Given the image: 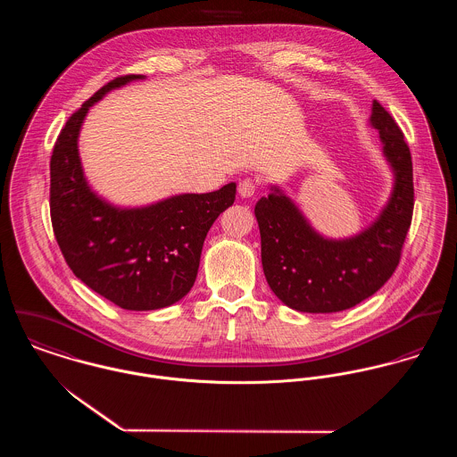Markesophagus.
<instances>
[{
	"instance_id": "1",
	"label": "esophagus",
	"mask_w": 457,
	"mask_h": 457,
	"mask_svg": "<svg viewBox=\"0 0 457 457\" xmlns=\"http://www.w3.org/2000/svg\"><path fill=\"white\" fill-rule=\"evenodd\" d=\"M237 190H239V195L243 196V198H252V196L255 195V192H257V185L252 179H243L239 183Z\"/></svg>"
}]
</instances>
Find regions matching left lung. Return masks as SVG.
Instances as JSON below:
<instances>
[{"instance_id":"left-lung-1","label":"left lung","mask_w":457,"mask_h":457,"mask_svg":"<svg viewBox=\"0 0 457 457\" xmlns=\"http://www.w3.org/2000/svg\"><path fill=\"white\" fill-rule=\"evenodd\" d=\"M370 125L378 130L394 178L391 196L370 227L352 237H326L276 185L255 205L265 279L276 297L295 312L353 308L380 290L399 263L413 212L411 156L399 127L377 100Z\"/></svg>"}]
</instances>
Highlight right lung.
<instances>
[{"instance_id": "1", "label": "right lung", "mask_w": 457, "mask_h": 457, "mask_svg": "<svg viewBox=\"0 0 457 457\" xmlns=\"http://www.w3.org/2000/svg\"><path fill=\"white\" fill-rule=\"evenodd\" d=\"M142 79L125 75L98 89L66 121L51 158V220L68 267L130 312L167 308L192 290L204 239L236 200V183L138 207L111 204L91 188L79 156L82 123L107 93Z\"/></svg>"}]
</instances>
